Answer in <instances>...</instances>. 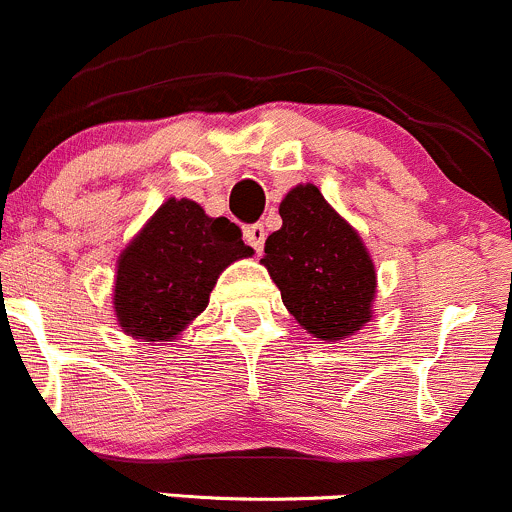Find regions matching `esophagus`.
<instances>
[{
  "mask_svg": "<svg viewBox=\"0 0 512 512\" xmlns=\"http://www.w3.org/2000/svg\"><path fill=\"white\" fill-rule=\"evenodd\" d=\"M244 239L246 244L251 246V249L256 251V254H261L263 251V241H266V229H263V224H251L244 229Z\"/></svg>",
  "mask_w": 512,
  "mask_h": 512,
  "instance_id": "esophagus-1",
  "label": "esophagus"
}]
</instances>
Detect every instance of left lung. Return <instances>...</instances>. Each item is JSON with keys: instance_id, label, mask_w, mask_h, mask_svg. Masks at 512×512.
Instances as JSON below:
<instances>
[{"instance_id": "obj_1", "label": "left lung", "mask_w": 512, "mask_h": 512, "mask_svg": "<svg viewBox=\"0 0 512 512\" xmlns=\"http://www.w3.org/2000/svg\"><path fill=\"white\" fill-rule=\"evenodd\" d=\"M283 226L263 246L261 263L283 306L318 341H343L373 321L376 266L361 234L323 199L298 184L278 206Z\"/></svg>"}]
</instances>
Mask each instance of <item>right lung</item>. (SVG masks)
<instances>
[{"mask_svg": "<svg viewBox=\"0 0 512 512\" xmlns=\"http://www.w3.org/2000/svg\"><path fill=\"white\" fill-rule=\"evenodd\" d=\"M249 256L254 249L239 226L171 196L119 254L111 301L116 323L146 343L174 341L209 306L224 268Z\"/></svg>", "mask_w": 512, "mask_h": 512, "instance_id": "obj_1", "label": "right lung"}]
</instances>
